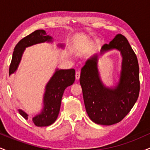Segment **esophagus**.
Instances as JSON below:
<instances>
[{
  "label": "esophagus",
  "mask_w": 150,
  "mask_h": 150,
  "mask_svg": "<svg viewBox=\"0 0 150 150\" xmlns=\"http://www.w3.org/2000/svg\"><path fill=\"white\" fill-rule=\"evenodd\" d=\"M80 71L77 70V71H76V73H75V78H76L77 80H79V79H80Z\"/></svg>",
  "instance_id": "obj_1"
}]
</instances>
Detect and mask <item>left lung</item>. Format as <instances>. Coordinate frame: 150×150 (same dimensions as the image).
I'll return each mask as SVG.
<instances>
[{
    "mask_svg": "<svg viewBox=\"0 0 150 150\" xmlns=\"http://www.w3.org/2000/svg\"><path fill=\"white\" fill-rule=\"evenodd\" d=\"M113 49L119 50L123 56L120 81L115 88H106L101 83L97 55L86 62L81 70L80 82L86 111L89 118L99 125L121 121L133 107L140 93L138 61L126 38L117 34L109 44L101 47V53Z\"/></svg>",
    "mask_w": 150,
    "mask_h": 150,
    "instance_id": "1",
    "label": "left lung"
}]
</instances>
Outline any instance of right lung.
Listing matches in <instances>:
<instances>
[{"label":"right lung","instance_id":"1","mask_svg":"<svg viewBox=\"0 0 150 150\" xmlns=\"http://www.w3.org/2000/svg\"><path fill=\"white\" fill-rule=\"evenodd\" d=\"M52 37L46 35L43 30H38L29 34L19 42L15 46L12 61L9 68V75L14 73L21 60L22 55L26 47L45 42H51ZM74 69L56 70L46 87L44 97V108L42 113L32 118L34 124L39 127L49 126L57 119L61 99L65 89L73 85L75 80ZM19 113L25 119H28V115L19 109Z\"/></svg>","mask_w":150,"mask_h":150}]
</instances>
